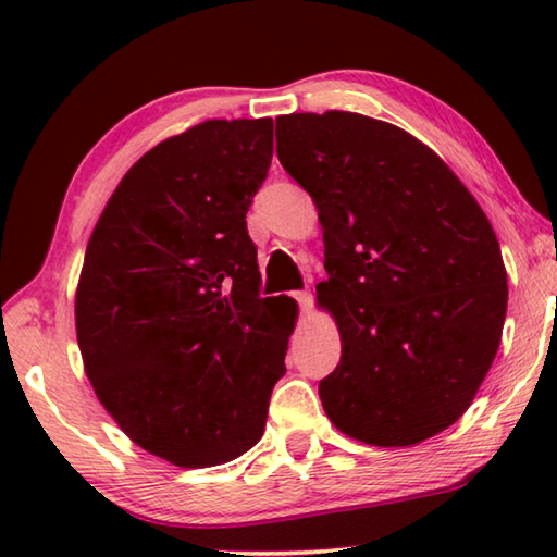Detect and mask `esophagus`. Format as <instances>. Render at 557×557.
<instances>
[{
  "instance_id": "obj_1",
  "label": "esophagus",
  "mask_w": 557,
  "mask_h": 557,
  "mask_svg": "<svg viewBox=\"0 0 557 557\" xmlns=\"http://www.w3.org/2000/svg\"><path fill=\"white\" fill-rule=\"evenodd\" d=\"M295 299L299 301V309H301V314H309L312 312V305H314V297H312V292H297L295 295Z\"/></svg>"
}]
</instances>
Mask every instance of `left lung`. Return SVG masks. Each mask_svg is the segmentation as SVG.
Returning <instances> with one entry per match:
<instances>
[{
	"mask_svg": "<svg viewBox=\"0 0 557 557\" xmlns=\"http://www.w3.org/2000/svg\"><path fill=\"white\" fill-rule=\"evenodd\" d=\"M277 157L312 196L342 361L319 383L336 430L410 447L465 414L506 319V268L482 206L410 132L358 112H292Z\"/></svg>",
	"mask_w": 557,
	"mask_h": 557,
	"instance_id": "obj_1",
	"label": "left lung"
}]
</instances>
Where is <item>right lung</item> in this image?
<instances>
[{
    "label": "right lung",
    "instance_id": "obj_1",
    "mask_svg": "<svg viewBox=\"0 0 557 557\" xmlns=\"http://www.w3.org/2000/svg\"><path fill=\"white\" fill-rule=\"evenodd\" d=\"M272 120H206L139 157L92 228L75 334L125 435L174 467H219L265 432L297 301L260 297L245 213Z\"/></svg>",
    "mask_w": 557,
    "mask_h": 557
}]
</instances>
